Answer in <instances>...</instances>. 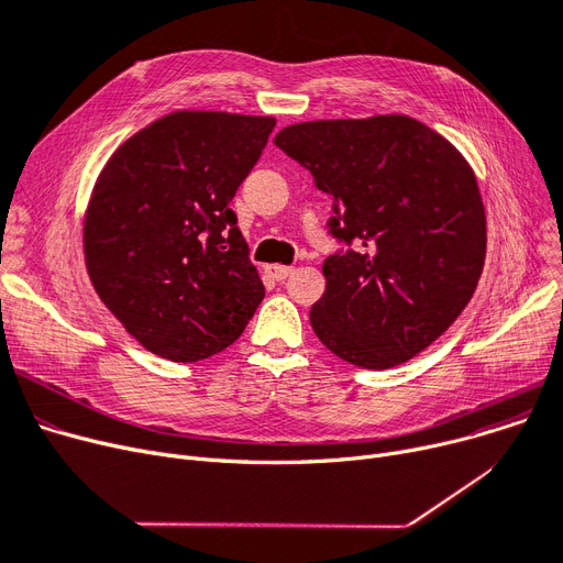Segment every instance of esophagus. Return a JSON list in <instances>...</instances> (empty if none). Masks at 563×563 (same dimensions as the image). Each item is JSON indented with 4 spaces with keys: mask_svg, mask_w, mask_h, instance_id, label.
<instances>
[{
    "mask_svg": "<svg viewBox=\"0 0 563 563\" xmlns=\"http://www.w3.org/2000/svg\"><path fill=\"white\" fill-rule=\"evenodd\" d=\"M269 274L276 278V280H285L294 274V266H285V264H269Z\"/></svg>",
    "mask_w": 563,
    "mask_h": 563,
    "instance_id": "34e87169",
    "label": "esophagus"
}]
</instances>
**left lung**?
Wrapping results in <instances>:
<instances>
[{
  "label": "left lung",
  "mask_w": 563,
  "mask_h": 563,
  "mask_svg": "<svg viewBox=\"0 0 563 563\" xmlns=\"http://www.w3.org/2000/svg\"><path fill=\"white\" fill-rule=\"evenodd\" d=\"M333 196L329 230L353 244L323 260L310 310L321 344L365 369H390L445 333L477 289L486 212L475 170L410 115L310 121L274 139Z\"/></svg>",
  "instance_id": "8db88e82"
}]
</instances>
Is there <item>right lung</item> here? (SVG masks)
Listing matches in <instances>:
<instances>
[{"instance_id": "add662e5", "label": "right lung", "mask_w": 563, "mask_h": 563, "mask_svg": "<svg viewBox=\"0 0 563 563\" xmlns=\"http://www.w3.org/2000/svg\"><path fill=\"white\" fill-rule=\"evenodd\" d=\"M276 118L173 111L109 157L84 217L98 297L147 351L196 363L230 346L264 299L230 200Z\"/></svg>"}]
</instances>
